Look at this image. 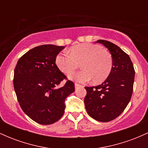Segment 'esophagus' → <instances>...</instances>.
I'll return each mask as SVG.
<instances>
[{
  "instance_id": "esophagus-1",
  "label": "esophagus",
  "mask_w": 148,
  "mask_h": 148,
  "mask_svg": "<svg viewBox=\"0 0 148 148\" xmlns=\"http://www.w3.org/2000/svg\"><path fill=\"white\" fill-rule=\"evenodd\" d=\"M74 86H75V89H78V88H80V87H82V86H81V85H79L78 84H74Z\"/></svg>"
}]
</instances>
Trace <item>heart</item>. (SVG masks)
Here are the masks:
<instances>
[{"mask_svg": "<svg viewBox=\"0 0 148 148\" xmlns=\"http://www.w3.org/2000/svg\"><path fill=\"white\" fill-rule=\"evenodd\" d=\"M81 63L84 69L72 73ZM56 64L59 69L76 82L85 83L93 79L96 84L103 82L111 74L113 58L108 51L101 46L93 44H81L72 47L69 53H59L56 58Z\"/></svg>", "mask_w": 148, "mask_h": 148, "instance_id": "heart-1", "label": "heart"}]
</instances>
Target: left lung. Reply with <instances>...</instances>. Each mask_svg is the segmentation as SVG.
Wrapping results in <instances>:
<instances>
[{
  "mask_svg": "<svg viewBox=\"0 0 148 148\" xmlns=\"http://www.w3.org/2000/svg\"><path fill=\"white\" fill-rule=\"evenodd\" d=\"M96 43L101 44L108 49L113 58V68L101 85L85 87L87 95L84 103L91 118L106 123L118 117L130 102L135 71L130 56L118 46L103 40H97Z\"/></svg>",
  "mask_w": 148,
  "mask_h": 148,
  "instance_id": "left-lung-1",
  "label": "left lung"
}]
</instances>
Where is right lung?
<instances>
[{
  "label": "right lung",
  "instance_id": "1",
  "mask_svg": "<svg viewBox=\"0 0 148 148\" xmlns=\"http://www.w3.org/2000/svg\"><path fill=\"white\" fill-rule=\"evenodd\" d=\"M64 46L45 45L30 49L18 60L14 88L23 112L40 125H51L64 114V100L74 91V84L57 67L56 58Z\"/></svg>",
  "mask_w": 148,
  "mask_h": 148
}]
</instances>
